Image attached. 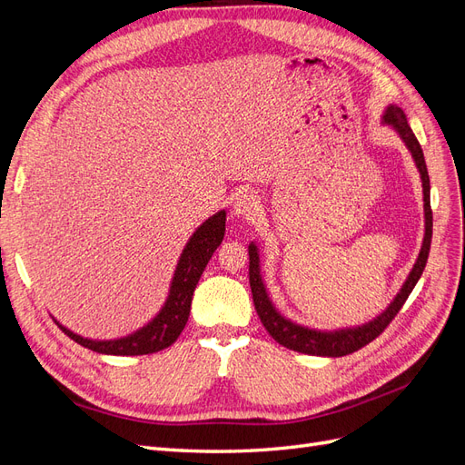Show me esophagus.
I'll use <instances>...</instances> for the list:
<instances>
[{"instance_id": "esophagus-1", "label": "esophagus", "mask_w": 465, "mask_h": 465, "mask_svg": "<svg viewBox=\"0 0 465 465\" xmlns=\"http://www.w3.org/2000/svg\"><path fill=\"white\" fill-rule=\"evenodd\" d=\"M234 207V213L242 219H252L260 209V202H258V195L252 193V192H241L236 195V200L232 203Z\"/></svg>"}]
</instances>
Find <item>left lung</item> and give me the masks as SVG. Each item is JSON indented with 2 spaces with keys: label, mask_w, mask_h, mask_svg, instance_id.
<instances>
[{
  "label": "left lung",
  "mask_w": 465,
  "mask_h": 465,
  "mask_svg": "<svg viewBox=\"0 0 465 465\" xmlns=\"http://www.w3.org/2000/svg\"><path fill=\"white\" fill-rule=\"evenodd\" d=\"M388 124H391L393 128L400 132V135L403 137L405 145L410 147L413 159L417 163V168L420 173V180H423V193H425V242L423 248H420V254L417 258V263L413 267V272L407 277L405 285L401 289V292L390 304L388 311L378 316L374 322L367 323L362 328H355V330H341V331H314V330H306L297 326L289 320H285L281 316L273 304L267 299V292L263 289L262 277H260V263H258V250L254 244L248 246V256H250V265H248V277H250V289H252V299H254V306L256 312L263 323V328L267 330L273 340L283 345L287 349L299 351V353L304 355H320V357H345L355 353V351L362 349L364 345H369L371 341H374L376 337L382 333L390 322L398 316V312L401 311V306L405 304L407 297H410L413 287L417 285L419 277L423 275L425 265L429 260V252H430V241H432V209H430V180H429V171H427V163H425V154L423 149H420V143L417 142L415 134L411 132L410 125H407L403 110L398 106H390L386 112Z\"/></svg>",
  "instance_id": "8db88e82"
}]
</instances>
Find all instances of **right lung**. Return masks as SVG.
I'll return each mask as SVG.
<instances>
[{
    "instance_id": "right-lung-1",
    "label": "right lung",
    "mask_w": 465,
    "mask_h": 465,
    "mask_svg": "<svg viewBox=\"0 0 465 465\" xmlns=\"http://www.w3.org/2000/svg\"><path fill=\"white\" fill-rule=\"evenodd\" d=\"M224 221H227V215H224V211H219L217 215L207 219L202 227L193 232L184 252H182L171 294H168L164 308L143 330L114 341H93L85 340V337L81 335H75L62 326L60 328L72 337L75 343L104 355H149L171 347L178 340V335L184 330L188 322L193 289L198 285V281L211 256H213V252L223 242Z\"/></svg>"
}]
</instances>
